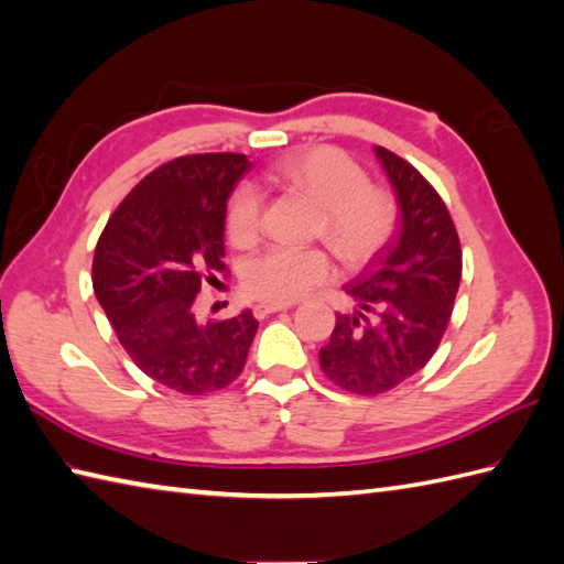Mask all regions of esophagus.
Instances as JSON below:
<instances>
[{"label":"esophagus","mask_w":564,"mask_h":564,"mask_svg":"<svg viewBox=\"0 0 564 564\" xmlns=\"http://www.w3.org/2000/svg\"><path fill=\"white\" fill-rule=\"evenodd\" d=\"M289 307L291 305H283V303H257L254 305V317L263 319V317H269L273 313H281V310H289Z\"/></svg>","instance_id":"esophagus-1"}]
</instances>
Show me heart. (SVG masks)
Masks as SVG:
<instances>
[{"label": "heart", "instance_id": "obj_1", "mask_svg": "<svg viewBox=\"0 0 564 564\" xmlns=\"http://www.w3.org/2000/svg\"><path fill=\"white\" fill-rule=\"evenodd\" d=\"M315 196L325 206L322 232L346 263H364L388 245L398 225V206L368 174L334 148H313L281 160L269 174ZM225 227L237 247L254 245L261 232V194L254 184H239L227 203ZM332 275V259L317 247L273 245L245 263L242 283L249 295L267 303H293Z\"/></svg>", "mask_w": 564, "mask_h": 564}]
</instances>
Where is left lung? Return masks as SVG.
I'll list each match as a JSON object with an SVG mask.
<instances>
[{"label":"left lung","instance_id":"1","mask_svg":"<svg viewBox=\"0 0 564 564\" xmlns=\"http://www.w3.org/2000/svg\"><path fill=\"white\" fill-rule=\"evenodd\" d=\"M400 206L398 232L346 283L356 301L337 313L319 366L334 386L380 394L419 373L436 354L460 285L463 251L446 203L398 154L376 148Z\"/></svg>","mask_w":564,"mask_h":564}]
</instances>
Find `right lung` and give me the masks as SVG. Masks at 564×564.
<instances>
[{
	"mask_svg": "<svg viewBox=\"0 0 564 564\" xmlns=\"http://www.w3.org/2000/svg\"><path fill=\"white\" fill-rule=\"evenodd\" d=\"M245 154H186L150 172L106 223L94 295L142 373L184 394L223 390L242 373L259 322L251 310L198 325L206 273L225 271V208Z\"/></svg>",
	"mask_w": 564,
	"mask_h": 564,
	"instance_id": "add662e5",
	"label": "right lung"
}]
</instances>
